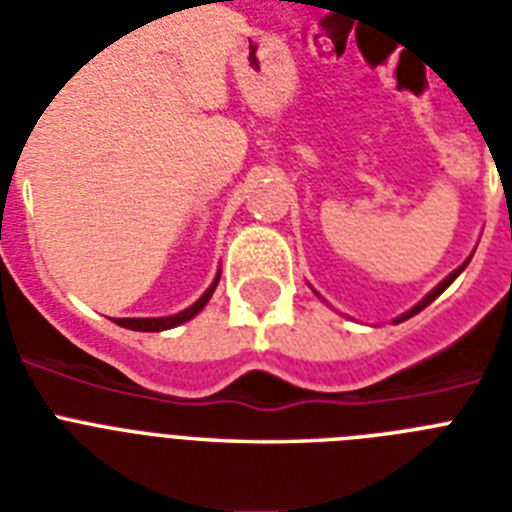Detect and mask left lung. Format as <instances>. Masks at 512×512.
I'll return each instance as SVG.
<instances>
[{
	"label": "left lung",
	"mask_w": 512,
	"mask_h": 512,
	"mask_svg": "<svg viewBox=\"0 0 512 512\" xmlns=\"http://www.w3.org/2000/svg\"><path fill=\"white\" fill-rule=\"evenodd\" d=\"M465 264H468V261H465ZM465 264H463V267H460V269H455V272H452V275H449V277H447V280H441V282H439V285H436V288H433V290H431V293H428V296H425V298H423V301H420V304H418V306H412L410 312H407V314H402V317H396V320H394V322H404V320H410L412 314H418V312H423L425 306L431 304L433 298H439V296H441V293H444V290H447V288H449V285H452V282H455V277H457V275H460V272H463V269H465Z\"/></svg>",
	"instance_id": "left-lung-1"
}]
</instances>
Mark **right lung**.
<instances>
[{
	"label": "right lung",
	"mask_w": 512,
	"mask_h": 512,
	"mask_svg": "<svg viewBox=\"0 0 512 512\" xmlns=\"http://www.w3.org/2000/svg\"><path fill=\"white\" fill-rule=\"evenodd\" d=\"M222 275V272H219ZM219 275H216V280L211 282V288L203 293V296L195 301L192 306H187L185 312H179V314H171V317H126V320H116V325L126 327V330H140V333H158V330H169V327H177L182 325V322L192 320L195 314L203 309V306L208 304V298L214 296V290H216V282H219Z\"/></svg>",
	"instance_id": "right-lung-1"
}]
</instances>
